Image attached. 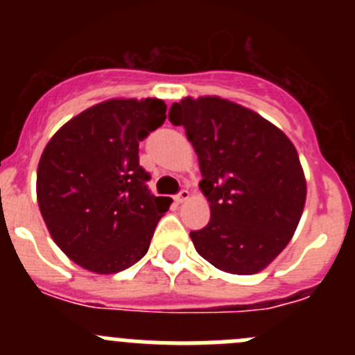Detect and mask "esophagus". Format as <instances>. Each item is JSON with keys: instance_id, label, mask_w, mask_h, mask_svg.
<instances>
[{"instance_id": "obj_1", "label": "esophagus", "mask_w": 355, "mask_h": 355, "mask_svg": "<svg viewBox=\"0 0 355 355\" xmlns=\"http://www.w3.org/2000/svg\"><path fill=\"white\" fill-rule=\"evenodd\" d=\"M189 198H191V192L185 191V189H184V191H180L177 196H175V200H177V202L180 204V202H185V200H187Z\"/></svg>"}]
</instances>
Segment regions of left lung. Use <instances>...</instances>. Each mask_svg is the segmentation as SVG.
<instances>
[{"instance_id": "1", "label": "left lung", "mask_w": 355, "mask_h": 355, "mask_svg": "<svg viewBox=\"0 0 355 355\" xmlns=\"http://www.w3.org/2000/svg\"><path fill=\"white\" fill-rule=\"evenodd\" d=\"M198 153L199 187L211 220L191 232L196 250L218 270L254 275L287 247L302 216L306 178L290 139L261 114L206 96L168 113Z\"/></svg>"}]
</instances>
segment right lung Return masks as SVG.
<instances>
[{"instance_id": "add662e5", "label": "right lung", "mask_w": 355, "mask_h": 355, "mask_svg": "<svg viewBox=\"0 0 355 355\" xmlns=\"http://www.w3.org/2000/svg\"><path fill=\"white\" fill-rule=\"evenodd\" d=\"M164 118L161 99H110L67 121L42 151L39 209L53 241L78 266L118 273L148 252L171 199L148 189L139 142Z\"/></svg>"}]
</instances>
